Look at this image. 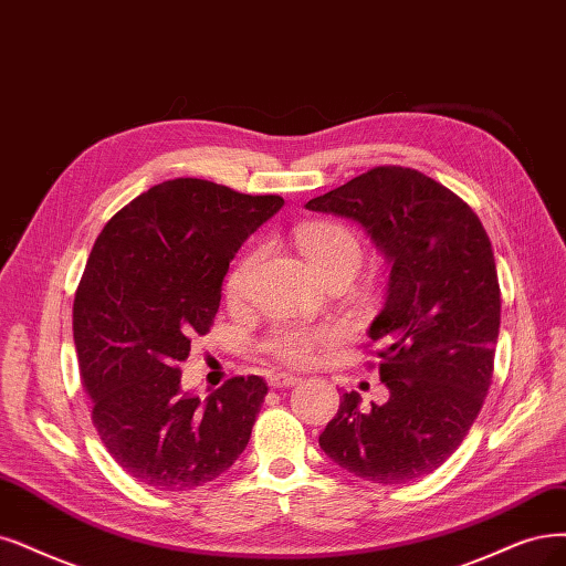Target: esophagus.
<instances>
[{"mask_svg":"<svg viewBox=\"0 0 566 566\" xmlns=\"http://www.w3.org/2000/svg\"><path fill=\"white\" fill-rule=\"evenodd\" d=\"M298 382V375H291V373H272L268 378V385L272 389H282V387H291Z\"/></svg>","mask_w":566,"mask_h":566,"instance_id":"esophagus-1","label":"esophagus"}]
</instances>
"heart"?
Segmentation results:
<instances>
[{
  "instance_id": "obj_1",
  "label": "heart",
  "mask_w": 566,
  "mask_h": 566,
  "mask_svg": "<svg viewBox=\"0 0 566 566\" xmlns=\"http://www.w3.org/2000/svg\"><path fill=\"white\" fill-rule=\"evenodd\" d=\"M296 242L303 251V256L319 277L333 270H347L354 275V270L361 263L359 238L354 235L347 226L336 221H307L298 226ZM251 265H254V254L249 251V254H244L233 268H230L223 284L226 298L230 303L242 301ZM336 338L338 333L326 326L284 324L270 333V338L265 340V349L272 357L289 366H307Z\"/></svg>"
}]
</instances>
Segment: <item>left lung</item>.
I'll use <instances>...</instances> for the list:
<instances>
[{
    "mask_svg": "<svg viewBox=\"0 0 566 566\" xmlns=\"http://www.w3.org/2000/svg\"><path fill=\"white\" fill-rule=\"evenodd\" d=\"M305 207L361 223L391 265L368 328L389 401L361 410L357 391L343 394L319 446L370 483H410L464 441L492 385L501 291L490 238L462 198L412 167H373Z\"/></svg>",
    "mask_w": 566,
    "mask_h": 566,
    "instance_id": "1",
    "label": "left lung"
}]
</instances>
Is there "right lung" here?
Masks as SVG:
<instances>
[{"instance_id":"1","label":"right lung","mask_w":566,"mask_h":566,"mask_svg":"<svg viewBox=\"0 0 566 566\" xmlns=\"http://www.w3.org/2000/svg\"><path fill=\"white\" fill-rule=\"evenodd\" d=\"M282 205L280 196L170 179L97 235L74 298L78 373L104 448L142 485L193 490L247 448L263 378L238 375L200 401L181 391L179 361L214 324L235 251Z\"/></svg>"}]
</instances>
